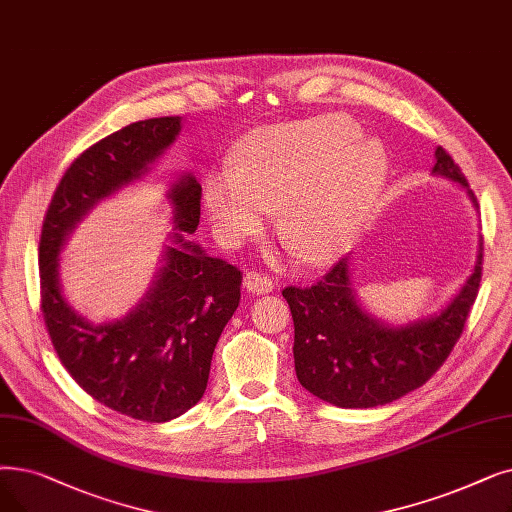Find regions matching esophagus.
Wrapping results in <instances>:
<instances>
[{"label": "esophagus", "instance_id": "34e87169", "mask_svg": "<svg viewBox=\"0 0 512 512\" xmlns=\"http://www.w3.org/2000/svg\"><path fill=\"white\" fill-rule=\"evenodd\" d=\"M242 286L247 288V291L253 293V295H268V293H272L274 282H272V278L268 274L249 272L247 276H244Z\"/></svg>", "mask_w": 512, "mask_h": 512}]
</instances>
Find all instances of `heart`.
<instances>
[{
	"label": "heart",
	"instance_id": "heart-1",
	"mask_svg": "<svg viewBox=\"0 0 512 512\" xmlns=\"http://www.w3.org/2000/svg\"><path fill=\"white\" fill-rule=\"evenodd\" d=\"M351 117L332 113L251 131L234 165L211 171L205 205L217 238L230 244L255 234L270 207L278 230L309 263L341 255L362 230L385 188L389 154L362 140Z\"/></svg>",
	"mask_w": 512,
	"mask_h": 512
}]
</instances>
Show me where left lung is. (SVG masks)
I'll return each instance as SVG.
<instances>
[{
    "instance_id": "left-lung-1",
    "label": "left lung",
    "mask_w": 512,
    "mask_h": 512,
    "mask_svg": "<svg viewBox=\"0 0 512 512\" xmlns=\"http://www.w3.org/2000/svg\"><path fill=\"white\" fill-rule=\"evenodd\" d=\"M433 173L462 184L477 205L462 169L441 146ZM483 242L471 278L439 316L402 328L376 322L351 291L347 257L311 286H286L282 297L295 322L299 383L339 408L385 406L425 385L448 360L477 299Z\"/></svg>"
}]
</instances>
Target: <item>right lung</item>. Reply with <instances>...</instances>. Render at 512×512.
<instances>
[{"instance_id":"add662e5","label":"right lung","mask_w":512,"mask_h":512,"mask_svg":"<svg viewBox=\"0 0 512 512\" xmlns=\"http://www.w3.org/2000/svg\"><path fill=\"white\" fill-rule=\"evenodd\" d=\"M180 123L138 121L83 150L58 182L39 238L41 314L62 366L96 402L144 422L182 416L203 397L217 339L240 303L242 272L182 234L201 219V184L192 175L173 184V247L146 299L123 320L94 326L66 305L58 251L100 198L161 157Z\"/></svg>"}]
</instances>
